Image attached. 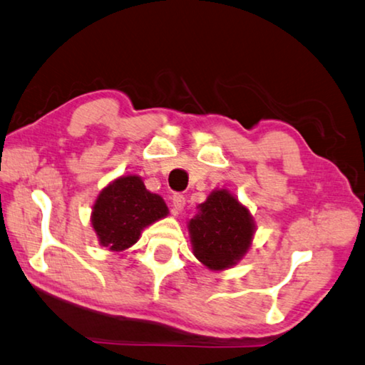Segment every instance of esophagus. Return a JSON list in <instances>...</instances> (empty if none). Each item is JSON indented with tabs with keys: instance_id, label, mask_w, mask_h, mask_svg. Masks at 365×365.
<instances>
[{
	"instance_id": "1",
	"label": "esophagus",
	"mask_w": 365,
	"mask_h": 365,
	"mask_svg": "<svg viewBox=\"0 0 365 365\" xmlns=\"http://www.w3.org/2000/svg\"><path fill=\"white\" fill-rule=\"evenodd\" d=\"M171 203H173V210H175V213H181L184 207H186V197L181 194H175L171 197Z\"/></svg>"
}]
</instances>
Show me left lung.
Returning <instances> with one entry per match:
<instances>
[{
    "label": "left lung",
    "mask_w": 365,
    "mask_h": 365,
    "mask_svg": "<svg viewBox=\"0 0 365 365\" xmlns=\"http://www.w3.org/2000/svg\"><path fill=\"white\" fill-rule=\"evenodd\" d=\"M194 257L210 271L231 269L253 245L257 222L247 205L227 189H215L187 221Z\"/></svg>",
    "instance_id": "1"
}]
</instances>
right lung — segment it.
I'll list each match as a JSON object with an SVG mask.
<instances>
[{
	"label": "right lung",
	"mask_w": 365,
	"mask_h": 365,
	"mask_svg": "<svg viewBox=\"0 0 365 365\" xmlns=\"http://www.w3.org/2000/svg\"><path fill=\"white\" fill-rule=\"evenodd\" d=\"M168 215L165 200L147 190L143 178L121 175L99 190L89 221L99 245L118 253L136 244L147 226Z\"/></svg>",
	"instance_id": "right-lung-1"
}]
</instances>
